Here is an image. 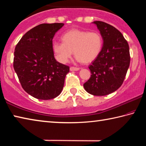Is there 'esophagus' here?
I'll return each mask as SVG.
<instances>
[{"mask_svg":"<svg viewBox=\"0 0 146 146\" xmlns=\"http://www.w3.org/2000/svg\"><path fill=\"white\" fill-rule=\"evenodd\" d=\"M79 70H80V68L77 67H74V66H71V67H70L71 71H78Z\"/></svg>","mask_w":146,"mask_h":146,"instance_id":"esophagus-1","label":"esophagus"}]
</instances>
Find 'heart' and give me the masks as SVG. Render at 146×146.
Returning <instances> with one entry per match:
<instances>
[{
    "label": "heart",
    "instance_id": "obj_1",
    "mask_svg": "<svg viewBox=\"0 0 146 146\" xmlns=\"http://www.w3.org/2000/svg\"><path fill=\"white\" fill-rule=\"evenodd\" d=\"M62 42L54 41L52 49L55 58L60 63L66 64L73 55L79 61L90 63L97 58L103 48V38L97 31L73 29L62 35Z\"/></svg>",
    "mask_w": 146,
    "mask_h": 146
}]
</instances>
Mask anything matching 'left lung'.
I'll return each instance as SVG.
<instances>
[{"mask_svg": "<svg viewBox=\"0 0 146 146\" xmlns=\"http://www.w3.org/2000/svg\"><path fill=\"white\" fill-rule=\"evenodd\" d=\"M104 43L99 56L89 66L91 77L84 84L88 93L104 96L117 90L123 84L130 64L129 48L122 34L110 24L95 21Z\"/></svg>", "mask_w": 146, "mask_h": 146, "instance_id": "8db88e82", "label": "left lung"}]
</instances>
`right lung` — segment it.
Wrapping results in <instances>:
<instances>
[{"mask_svg": "<svg viewBox=\"0 0 146 146\" xmlns=\"http://www.w3.org/2000/svg\"><path fill=\"white\" fill-rule=\"evenodd\" d=\"M63 23L41 24L24 35L14 51L13 68L24 90L34 98L53 99L62 90L70 67L56 61L53 38Z\"/></svg>", "mask_w": 146, "mask_h": 146, "instance_id": "obj_1", "label": "right lung"}]
</instances>
